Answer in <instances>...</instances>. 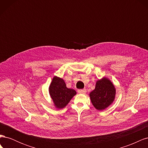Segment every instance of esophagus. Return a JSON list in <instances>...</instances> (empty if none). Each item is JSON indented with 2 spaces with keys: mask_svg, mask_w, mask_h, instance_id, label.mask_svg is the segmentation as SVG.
Segmentation results:
<instances>
[{
  "mask_svg": "<svg viewBox=\"0 0 148 148\" xmlns=\"http://www.w3.org/2000/svg\"><path fill=\"white\" fill-rule=\"evenodd\" d=\"M78 93L79 94H84L86 92V89H78Z\"/></svg>",
  "mask_w": 148,
  "mask_h": 148,
  "instance_id": "1",
  "label": "esophagus"
}]
</instances>
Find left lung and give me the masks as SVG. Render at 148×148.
<instances>
[{"label":"left lung","mask_w":148,"mask_h":148,"mask_svg":"<svg viewBox=\"0 0 148 148\" xmlns=\"http://www.w3.org/2000/svg\"><path fill=\"white\" fill-rule=\"evenodd\" d=\"M116 94L114 84L106 77L97 80L95 89L89 93L91 101L97 110H102L112 104Z\"/></svg>","instance_id":"8db88e82"}]
</instances>
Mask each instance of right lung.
Segmentation results:
<instances>
[{
  "label": "right lung",
  "mask_w": 148,
  "mask_h": 148,
  "mask_svg": "<svg viewBox=\"0 0 148 148\" xmlns=\"http://www.w3.org/2000/svg\"><path fill=\"white\" fill-rule=\"evenodd\" d=\"M49 95L57 109H63L69 104L77 92L66 86L64 80L54 76L49 86Z\"/></svg>",
  "instance_id": "1"
}]
</instances>
